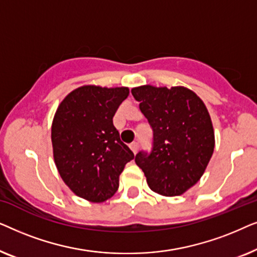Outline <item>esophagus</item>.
<instances>
[{
    "mask_svg": "<svg viewBox=\"0 0 257 257\" xmlns=\"http://www.w3.org/2000/svg\"><path fill=\"white\" fill-rule=\"evenodd\" d=\"M130 149H131L132 152L136 154L137 152H138V150H139V144H138V143H132V144H130Z\"/></svg>",
    "mask_w": 257,
    "mask_h": 257,
    "instance_id": "esophagus-1",
    "label": "esophagus"
}]
</instances>
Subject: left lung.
I'll return each mask as SVG.
<instances>
[{
    "label": "left lung",
    "mask_w": 257,
    "mask_h": 257,
    "mask_svg": "<svg viewBox=\"0 0 257 257\" xmlns=\"http://www.w3.org/2000/svg\"><path fill=\"white\" fill-rule=\"evenodd\" d=\"M153 131L152 149L140 151L136 164L153 192L185 193L202 177L214 151V131L203 101L182 86L132 89Z\"/></svg>",
    "instance_id": "obj_1"
}]
</instances>
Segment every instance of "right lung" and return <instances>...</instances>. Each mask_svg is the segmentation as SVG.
I'll return each instance as SVG.
<instances>
[{
  "label": "right lung",
  "mask_w": 257,
  "mask_h": 257,
  "mask_svg": "<svg viewBox=\"0 0 257 257\" xmlns=\"http://www.w3.org/2000/svg\"><path fill=\"white\" fill-rule=\"evenodd\" d=\"M128 92L127 87H78L65 97L55 114V164L69 188L89 201L110 199L119 187L125 165L135 158L113 125L115 111Z\"/></svg>",
  "instance_id": "obj_1"
}]
</instances>
